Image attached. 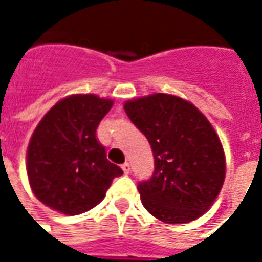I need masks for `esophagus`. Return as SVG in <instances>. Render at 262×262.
<instances>
[{
    "label": "esophagus",
    "mask_w": 262,
    "mask_h": 262,
    "mask_svg": "<svg viewBox=\"0 0 262 262\" xmlns=\"http://www.w3.org/2000/svg\"><path fill=\"white\" fill-rule=\"evenodd\" d=\"M122 170H123L125 174H129V171H130V164H129V163H123V164H122Z\"/></svg>",
    "instance_id": "34e87169"
}]
</instances>
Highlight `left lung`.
Returning <instances> with one entry per match:
<instances>
[{
	"label": "left lung",
	"mask_w": 262,
	"mask_h": 262,
	"mask_svg": "<svg viewBox=\"0 0 262 262\" xmlns=\"http://www.w3.org/2000/svg\"><path fill=\"white\" fill-rule=\"evenodd\" d=\"M123 108L153 150V176L137 185L143 206L170 225L202 216L225 182V151L213 126L195 105L170 94L132 99Z\"/></svg>",
	"instance_id": "obj_1"
}]
</instances>
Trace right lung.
<instances>
[{
  "label": "right lung",
  "mask_w": 262,
  "mask_h": 262,
  "mask_svg": "<svg viewBox=\"0 0 262 262\" xmlns=\"http://www.w3.org/2000/svg\"><path fill=\"white\" fill-rule=\"evenodd\" d=\"M114 101L94 94L61 99L43 116L26 154L35 196L60 213L74 216L97 206L120 167L106 160L97 127Z\"/></svg>",
  "instance_id": "1"
}]
</instances>
